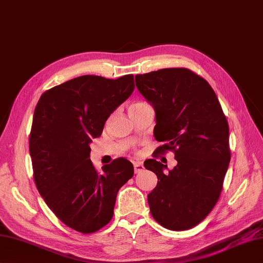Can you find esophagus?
Here are the masks:
<instances>
[{
    "instance_id": "1",
    "label": "esophagus",
    "mask_w": 263,
    "mask_h": 263,
    "mask_svg": "<svg viewBox=\"0 0 263 263\" xmlns=\"http://www.w3.org/2000/svg\"><path fill=\"white\" fill-rule=\"evenodd\" d=\"M133 166H135L136 174H138V173H141L144 170L143 165L141 163H139V161H135V163H133Z\"/></svg>"
}]
</instances>
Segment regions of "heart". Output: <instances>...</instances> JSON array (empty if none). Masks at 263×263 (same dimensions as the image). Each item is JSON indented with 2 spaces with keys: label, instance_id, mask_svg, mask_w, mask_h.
<instances>
[{
  "label": "heart",
  "instance_id": "heart-1",
  "mask_svg": "<svg viewBox=\"0 0 263 263\" xmlns=\"http://www.w3.org/2000/svg\"><path fill=\"white\" fill-rule=\"evenodd\" d=\"M139 104H140V103H139ZM135 105H136V104H135Z\"/></svg>",
  "mask_w": 263,
  "mask_h": 263
}]
</instances>
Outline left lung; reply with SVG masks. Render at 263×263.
Returning a JSON list of instances; mask_svg holds the SVG:
<instances>
[{"label": "left lung", "mask_w": 263, "mask_h": 263, "mask_svg": "<svg viewBox=\"0 0 263 263\" xmlns=\"http://www.w3.org/2000/svg\"><path fill=\"white\" fill-rule=\"evenodd\" d=\"M138 90L156 113L155 139L165 144L155 153L174 150L171 171L156 159L144 167L158 177L148 194L156 221L171 231L197 226L217 203L230 165V128L214 89L184 68L136 76Z\"/></svg>", "instance_id": "1"}]
</instances>
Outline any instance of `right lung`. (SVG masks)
Masks as SVG:
<instances>
[{
    "label": "right lung",
    "mask_w": 263,
    "mask_h": 263,
    "mask_svg": "<svg viewBox=\"0 0 263 263\" xmlns=\"http://www.w3.org/2000/svg\"><path fill=\"white\" fill-rule=\"evenodd\" d=\"M135 90V79L81 76L53 87L39 98L29 138L33 180L59 219L83 234L97 232L114 215L119 190L133 176V165L117 158L95 168L92 139Z\"/></svg>",
    "instance_id": "1"
}]
</instances>
